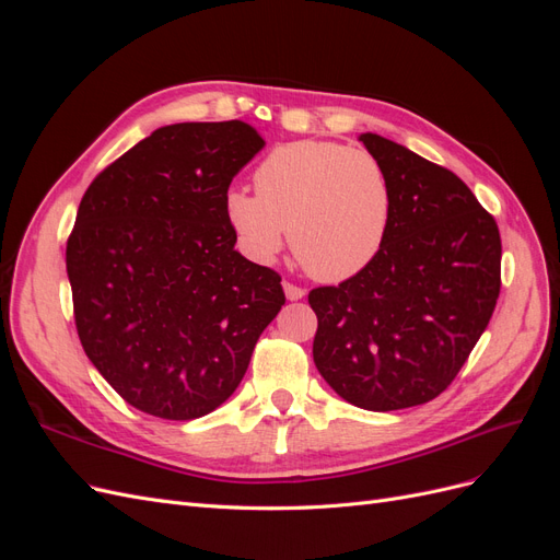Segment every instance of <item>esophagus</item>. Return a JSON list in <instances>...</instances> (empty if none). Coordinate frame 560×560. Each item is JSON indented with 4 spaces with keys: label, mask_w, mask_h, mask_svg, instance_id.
I'll use <instances>...</instances> for the list:
<instances>
[{
    "label": "esophagus",
    "mask_w": 560,
    "mask_h": 560,
    "mask_svg": "<svg viewBox=\"0 0 560 560\" xmlns=\"http://www.w3.org/2000/svg\"><path fill=\"white\" fill-rule=\"evenodd\" d=\"M282 287H284V294L290 301H299V299L306 296V290H303V287H299V284H294V282H282Z\"/></svg>",
    "instance_id": "esophagus-1"
}]
</instances>
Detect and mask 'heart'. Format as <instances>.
Instances as JSON below:
<instances>
[{"label": "heart", "mask_w": 560, "mask_h": 560, "mask_svg": "<svg viewBox=\"0 0 560 560\" xmlns=\"http://www.w3.org/2000/svg\"><path fill=\"white\" fill-rule=\"evenodd\" d=\"M254 186L257 194H226L229 224L252 259H276L287 231L296 259L319 280H348L378 257L393 189L369 151L317 140L280 144L254 171Z\"/></svg>", "instance_id": "obj_1"}]
</instances>
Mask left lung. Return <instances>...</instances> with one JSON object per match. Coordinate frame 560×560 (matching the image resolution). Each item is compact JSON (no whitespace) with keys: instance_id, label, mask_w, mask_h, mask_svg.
Masks as SVG:
<instances>
[{"instance_id":"8db88e82","label":"left lung","mask_w":560,"mask_h":560,"mask_svg":"<svg viewBox=\"0 0 560 560\" xmlns=\"http://www.w3.org/2000/svg\"><path fill=\"white\" fill-rule=\"evenodd\" d=\"M360 140L385 167L393 219L362 273L308 294L315 366L338 397L397 411L439 397L500 296L495 219L446 167L381 135Z\"/></svg>"}]
</instances>
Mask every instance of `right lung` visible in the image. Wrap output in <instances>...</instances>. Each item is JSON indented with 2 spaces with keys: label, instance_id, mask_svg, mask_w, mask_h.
<instances>
[{
  "label": "right lung",
  "instance_id": "add662e5",
  "mask_svg": "<svg viewBox=\"0 0 560 560\" xmlns=\"http://www.w3.org/2000/svg\"><path fill=\"white\" fill-rule=\"evenodd\" d=\"M264 144L243 121L163 126L81 198L67 241L79 341L149 416L222 406L284 306L282 278L233 249L226 217L231 179Z\"/></svg>",
  "mask_w": 560,
  "mask_h": 560
}]
</instances>
